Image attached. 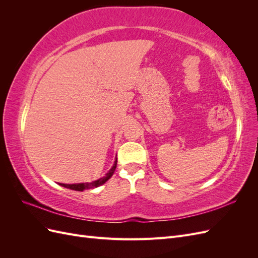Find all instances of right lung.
<instances>
[{
	"label": "right lung",
	"instance_id": "right-lung-1",
	"mask_svg": "<svg viewBox=\"0 0 258 258\" xmlns=\"http://www.w3.org/2000/svg\"><path fill=\"white\" fill-rule=\"evenodd\" d=\"M117 167V158L114 161L113 167L108 170V172L99 179H96V181H92L90 183H77V184H63V183H59L60 186L66 187V188H70L72 190H76V191H83L85 189H90V188H95V187H99L101 185H103L106 181H108V178H111L112 175L115 172V169Z\"/></svg>",
	"mask_w": 258,
	"mask_h": 258
}]
</instances>
